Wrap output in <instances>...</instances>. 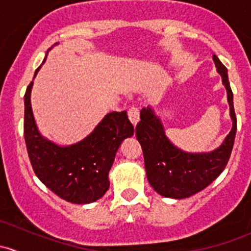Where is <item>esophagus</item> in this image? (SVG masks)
I'll return each instance as SVG.
<instances>
[{"label": "esophagus", "mask_w": 251, "mask_h": 251, "mask_svg": "<svg viewBox=\"0 0 251 251\" xmlns=\"http://www.w3.org/2000/svg\"><path fill=\"white\" fill-rule=\"evenodd\" d=\"M127 115H128V119H130V121L132 123V125L133 126L137 125V123L140 121V110H138L137 108L132 107L128 109Z\"/></svg>", "instance_id": "34e87169"}]
</instances>
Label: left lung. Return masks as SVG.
Listing matches in <instances>:
<instances>
[{"instance_id":"1","label":"left lung","mask_w":251,"mask_h":251,"mask_svg":"<svg viewBox=\"0 0 251 251\" xmlns=\"http://www.w3.org/2000/svg\"><path fill=\"white\" fill-rule=\"evenodd\" d=\"M216 70L227 91L232 128L216 149L207 153H188L166 137L160 118L151 107L141 110L136 126V137L141 143L148 182L154 191L165 198L184 199L206 188L225 170L231 156L237 132L233 93L227 69L216 55H212Z\"/></svg>"}]
</instances>
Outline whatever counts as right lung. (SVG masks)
<instances>
[{"instance_id":"add662e5","label":"right lung","mask_w":251,"mask_h":251,"mask_svg":"<svg viewBox=\"0 0 251 251\" xmlns=\"http://www.w3.org/2000/svg\"><path fill=\"white\" fill-rule=\"evenodd\" d=\"M46 58L47 53L42 64ZM32 85L31 81L24 96V137L35 174L47 188L69 203L90 204L98 201L109 189L108 175L121 142L133 136L135 128L127 113H108L82 141L58 146L45 138L37 128L30 100Z\"/></svg>"}]
</instances>
